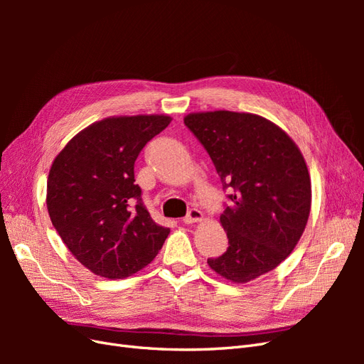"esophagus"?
Wrapping results in <instances>:
<instances>
[{
  "label": "esophagus",
  "instance_id": "1",
  "mask_svg": "<svg viewBox=\"0 0 364 364\" xmlns=\"http://www.w3.org/2000/svg\"><path fill=\"white\" fill-rule=\"evenodd\" d=\"M202 218H203L202 211H199V209H197V208H191L190 211H188V214H186V215L183 217V223H185V225L196 223V222H200Z\"/></svg>",
  "mask_w": 364,
  "mask_h": 364
}]
</instances>
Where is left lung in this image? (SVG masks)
Instances as JSON below:
<instances>
[{
	"instance_id": "obj_1",
	"label": "left lung",
	"mask_w": 364,
	"mask_h": 364,
	"mask_svg": "<svg viewBox=\"0 0 364 364\" xmlns=\"http://www.w3.org/2000/svg\"><path fill=\"white\" fill-rule=\"evenodd\" d=\"M213 159L229 203L220 223L229 247L208 264L220 277L249 282L278 267L302 237L311 181L294 141L255 114L214 111L183 118Z\"/></svg>"
}]
</instances>
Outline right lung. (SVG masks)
I'll return each mask as SVG.
<instances>
[{"mask_svg":"<svg viewBox=\"0 0 364 364\" xmlns=\"http://www.w3.org/2000/svg\"><path fill=\"white\" fill-rule=\"evenodd\" d=\"M168 115L111 117L79 132L53 161L47 208L65 246L98 277L121 279L158 255L170 229L155 223L135 161Z\"/></svg>","mask_w":364,"mask_h":364,"instance_id":"right-lung-1","label":"right lung"}]
</instances>
